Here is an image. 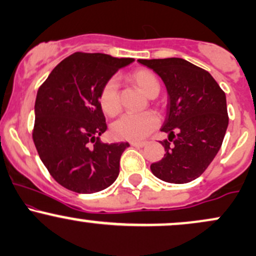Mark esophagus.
<instances>
[{"mask_svg": "<svg viewBox=\"0 0 256 256\" xmlns=\"http://www.w3.org/2000/svg\"><path fill=\"white\" fill-rule=\"evenodd\" d=\"M130 144L132 146H138V148H142V146H144L146 143V142H137V140H132Z\"/></svg>", "mask_w": 256, "mask_h": 256, "instance_id": "obj_1", "label": "esophagus"}]
</instances>
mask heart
<instances>
[{
  "label": "heart",
  "mask_w": 256,
  "mask_h": 256,
  "mask_svg": "<svg viewBox=\"0 0 256 256\" xmlns=\"http://www.w3.org/2000/svg\"><path fill=\"white\" fill-rule=\"evenodd\" d=\"M132 79L140 85L148 96L154 98L160 91L156 76L146 70H138L132 73ZM100 104L108 116H114L120 110L119 85L116 78L108 79L100 91ZM160 119L152 110L143 113H126L112 125V134L118 140H140L158 128Z\"/></svg>",
  "instance_id": "heart-1"
}]
</instances>
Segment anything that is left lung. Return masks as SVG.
Listing matches in <instances>:
<instances>
[{
  "label": "left lung",
  "mask_w": 256,
  "mask_h": 256,
  "mask_svg": "<svg viewBox=\"0 0 256 256\" xmlns=\"http://www.w3.org/2000/svg\"><path fill=\"white\" fill-rule=\"evenodd\" d=\"M144 64L162 79L167 94L161 131L165 156L150 165L152 174L167 183L184 184L206 171L222 144L228 125L225 92L204 68L179 58H152Z\"/></svg>",
  "instance_id": "obj_1"
}]
</instances>
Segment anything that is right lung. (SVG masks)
I'll return each instance as SVG.
<instances>
[{"instance_id":"add662e5","label":"right lung","mask_w":256,"mask_h":256,"mask_svg":"<svg viewBox=\"0 0 256 256\" xmlns=\"http://www.w3.org/2000/svg\"><path fill=\"white\" fill-rule=\"evenodd\" d=\"M131 62V58L74 52L38 89L32 138L52 177L71 192H101L118 178L120 156L130 144L100 140L107 130L100 91Z\"/></svg>"}]
</instances>
